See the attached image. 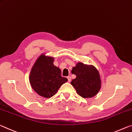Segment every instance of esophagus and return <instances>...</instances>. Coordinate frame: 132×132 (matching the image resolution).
<instances>
[{
    "label": "esophagus",
    "mask_w": 132,
    "mask_h": 132,
    "mask_svg": "<svg viewBox=\"0 0 132 132\" xmlns=\"http://www.w3.org/2000/svg\"><path fill=\"white\" fill-rule=\"evenodd\" d=\"M67 79H68V81L69 82H70L71 80V77L68 76V77H67Z\"/></svg>",
    "instance_id": "esophagus-1"
}]
</instances>
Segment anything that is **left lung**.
<instances>
[{"label": "left lung", "instance_id": "1", "mask_svg": "<svg viewBox=\"0 0 132 132\" xmlns=\"http://www.w3.org/2000/svg\"><path fill=\"white\" fill-rule=\"evenodd\" d=\"M71 72L76 78L71 84L79 96L84 98H92L99 92L101 88L100 74L94 65L78 62Z\"/></svg>", "mask_w": 132, "mask_h": 132}]
</instances>
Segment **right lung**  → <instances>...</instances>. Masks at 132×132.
<instances>
[{
	"mask_svg": "<svg viewBox=\"0 0 132 132\" xmlns=\"http://www.w3.org/2000/svg\"><path fill=\"white\" fill-rule=\"evenodd\" d=\"M54 58L40 55L34 64L29 75L31 88L37 94L45 98H50L57 93L68 79L61 77V71L53 64Z\"/></svg>",
	"mask_w": 132,
	"mask_h": 132,
	"instance_id": "add662e5",
	"label": "right lung"
}]
</instances>
